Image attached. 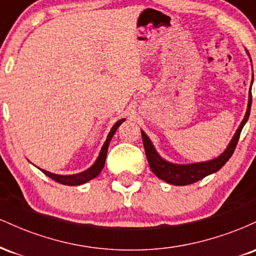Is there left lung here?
Returning a JSON list of instances; mask_svg holds the SVG:
<instances>
[{
    "mask_svg": "<svg viewBox=\"0 0 256 256\" xmlns=\"http://www.w3.org/2000/svg\"><path fill=\"white\" fill-rule=\"evenodd\" d=\"M250 107H252V92L249 94V102H248V108H246V113L243 122H240L238 130L234 134V138L228 144V148L225 149V152L220 155L219 158H214V160L207 161V162H200V164H192V165H174V164L167 162L158 156V154L155 152L154 146H152L150 140L148 136L142 132V138H143V146H144V150L146 158H148L149 166H150L152 171L154 172V174L162 180H165L166 183L173 184V185H188L192 184L195 182H198L200 179L204 178L206 176L212 174V173L219 171L222 166L225 165L228 161V158H231V155L234 154V149H236L237 143H238L240 131H242L243 126L246 122V120L249 118V114H250Z\"/></svg>",
    "mask_w": 256,
    "mask_h": 256,
    "instance_id": "obj_1",
    "label": "left lung"
}]
</instances>
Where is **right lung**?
I'll return each mask as SVG.
<instances>
[{
    "instance_id": "add662e5",
    "label": "right lung",
    "mask_w": 256,
    "mask_h": 256,
    "mask_svg": "<svg viewBox=\"0 0 256 256\" xmlns=\"http://www.w3.org/2000/svg\"><path fill=\"white\" fill-rule=\"evenodd\" d=\"M125 122V119H122L119 120V122H116V124H114L113 128H112V130L110 134H108V137L107 140H106V142L104 143V146H102L101 152H100L98 154V158H96L95 164H94L92 166L90 167V168H88L86 171L82 172V173H78V174H72V176H60V174H54V173H50L48 171H44V170H40L44 174L48 176L49 178H52V180L58 182V183L60 184H64V185H80V184H84L86 183V182L91 180L92 178L98 177L100 174V172L102 171V168H104V162H106V156H107V150H108V146H110V142L112 140V137H113V134H116V131L118 130V128L120 125H122V122Z\"/></svg>"
}]
</instances>
